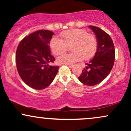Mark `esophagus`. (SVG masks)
Wrapping results in <instances>:
<instances>
[{
  "label": "esophagus",
  "instance_id": "34e87169",
  "mask_svg": "<svg viewBox=\"0 0 131 131\" xmlns=\"http://www.w3.org/2000/svg\"><path fill=\"white\" fill-rule=\"evenodd\" d=\"M67 65L68 66V67H70V68H72L74 67V65H73V64H67Z\"/></svg>",
  "mask_w": 131,
  "mask_h": 131
}]
</instances>
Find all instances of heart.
Masks as SVG:
<instances>
[{"label":"heart","instance_id":"heart-1","mask_svg":"<svg viewBox=\"0 0 131 131\" xmlns=\"http://www.w3.org/2000/svg\"><path fill=\"white\" fill-rule=\"evenodd\" d=\"M62 39L54 37L50 42L52 52L56 55H61L67 50L68 46L73 52L63 54L57 58L60 63L71 64L82 60H89L95 53L98 42L95 36L89 34L85 29H70L60 34Z\"/></svg>","mask_w":131,"mask_h":131}]
</instances>
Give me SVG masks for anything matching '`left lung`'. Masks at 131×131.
Segmentation results:
<instances>
[{"label": "left lung", "mask_w": 131, "mask_h": 131, "mask_svg": "<svg viewBox=\"0 0 131 131\" xmlns=\"http://www.w3.org/2000/svg\"><path fill=\"white\" fill-rule=\"evenodd\" d=\"M95 35L98 47L94 58L85 63L79 80L84 84L95 85L101 82L108 76L113 67L115 50L113 42L104 31L94 26H89Z\"/></svg>", "instance_id": "obj_1"}]
</instances>
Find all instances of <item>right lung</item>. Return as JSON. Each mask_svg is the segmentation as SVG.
<instances>
[{
    "mask_svg": "<svg viewBox=\"0 0 131 131\" xmlns=\"http://www.w3.org/2000/svg\"><path fill=\"white\" fill-rule=\"evenodd\" d=\"M54 34L48 30H39L25 37L16 52L17 70L28 86L41 90L52 83L58 72V66H52L55 58L51 55L50 42Z\"/></svg>",
    "mask_w": 131,
    "mask_h": 131,
    "instance_id": "obj_1",
    "label": "right lung"
}]
</instances>
